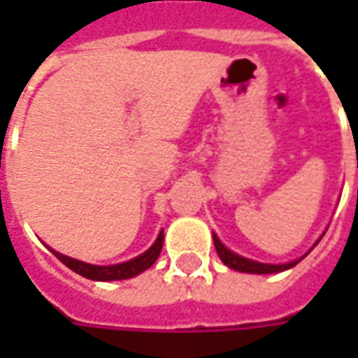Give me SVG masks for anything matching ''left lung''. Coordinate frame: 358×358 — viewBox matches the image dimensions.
Listing matches in <instances>:
<instances>
[{
  "instance_id": "1",
  "label": "left lung",
  "mask_w": 358,
  "mask_h": 358,
  "mask_svg": "<svg viewBox=\"0 0 358 358\" xmlns=\"http://www.w3.org/2000/svg\"><path fill=\"white\" fill-rule=\"evenodd\" d=\"M321 241V237H319ZM317 241V243H319ZM213 243H215V249H217V255H219V259L227 265L229 268H235V271H239V273H253V275H271V273H281V271H287V268L295 267L299 261H303V257L309 253L310 249L317 245H313L307 253L303 255V257H299L295 261H289V263H281V265H273V263H259V261H253V259H247V257H241V255L233 253L231 249H227L221 239L217 237L213 233Z\"/></svg>"
}]
</instances>
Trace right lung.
Segmentation results:
<instances>
[{"instance_id": "1", "label": "right lung", "mask_w": 358, "mask_h": 358, "mask_svg": "<svg viewBox=\"0 0 358 358\" xmlns=\"http://www.w3.org/2000/svg\"><path fill=\"white\" fill-rule=\"evenodd\" d=\"M48 249L62 261L65 267L76 271L77 275H81L85 279H91V281H123V279L137 277L139 273L147 271L157 261L159 253L163 249V229L159 231L155 243L145 253L137 255L135 259H129L125 263H117V265H91V263H85V261H79V259H73V257L57 253L51 247H48Z\"/></svg>"}]
</instances>
